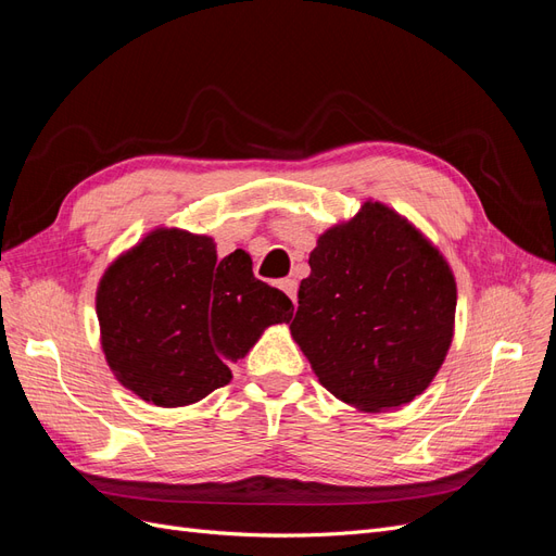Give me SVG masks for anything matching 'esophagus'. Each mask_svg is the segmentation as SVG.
Wrapping results in <instances>:
<instances>
[{
  "mask_svg": "<svg viewBox=\"0 0 556 556\" xmlns=\"http://www.w3.org/2000/svg\"><path fill=\"white\" fill-rule=\"evenodd\" d=\"M280 290L288 294L292 301H296V280L294 278H285L280 280Z\"/></svg>",
  "mask_w": 556,
  "mask_h": 556,
  "instance_id": "obj_1",
  "label": "esophagus"
}]
</instances>
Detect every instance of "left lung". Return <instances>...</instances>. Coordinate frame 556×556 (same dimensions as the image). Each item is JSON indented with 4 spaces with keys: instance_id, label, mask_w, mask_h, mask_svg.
Returning a JSON list of instances; mask_svg holds the SVG:
<instances>
[{
    "instance_id": "left-lung-1",
    "label": "left lung",
    "mask_w": 556,
    "mask_h": 556,
    "mask_svg": "<svg viewBox=\"0 0 556 556\" xmlns=\"http://www.w3.org/2000/svg\"><path fill=\"white\" fill-rule=\"evenodd\" d=\"M290 331L315 376L350 406L396 408L422 394L452 343L457 285L408 220L366 201L311 252Z\"/></svg>"
}]
</instances>
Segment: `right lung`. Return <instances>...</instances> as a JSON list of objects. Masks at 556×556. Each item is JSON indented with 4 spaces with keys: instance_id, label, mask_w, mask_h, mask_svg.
Returning <instances> with one entry per match:
<instances>
[{
    "instance_id": "right-lung-1",
    "label": "right lung",
    "mask_w": 556,
    "mask_h": 556,
    "mask_svg": "<svg viewBox=\"0 0 556 556\" xmlns=\"http://www.w3.org/2000/svg\"><path fill=\"white\" fill-rule=\"evenodd\" d=\"M292 313L285 292L252 274L248 252L217 260L213 239L180 229L148 233L97 290L109 366L127 390L164 408L225 387L229 364Z\"/></svg>"
}]
</instances>
